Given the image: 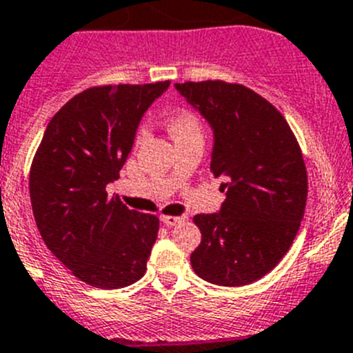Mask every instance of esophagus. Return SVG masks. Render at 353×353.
I'll use <instances>...</instances> for the list:
<instances>
[{"instance_id":"esophagus-1","label":"esophagus","mask_w":353,"mask_h":353,"mask_svg":"<svg viewBox=\"0 0 353 353\" xmlns=\"http://www.w3.org/2000/svg\"><path fill=\"white\" fill-rule=\"evenodd\" d=\"M188 220V216H161V223L163 225H170V227H176V225L184 223V221Z\"/></svg>"}]
</instances>
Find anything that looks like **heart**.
I'll return each instance as SVG.
<instances>
[{
	"mask_svg": "<svg viewBox=\"0 0 353 353\" xmlns=\"http://www.w3.org/2000/svg\"><path fill=\"white\" fill-rule=\"evenodd\" d=\"M167 130L174 142L184 141V139H202V125L199 117L190 110H177L167 119ZM144 133H139V139H142Z\"/></svg>",
	"mask_w": 353,
	"mask_h": 353,
	"instance_id": "b5f03b06",
	"label": "heart"
}]
</instances>
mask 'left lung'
Masks as SVG:
<instances>
[{
  "label": "left lung",
  "mask_w": 353,
  "mask_h": 353,
  "mask_svg": "<svg viewBox=\"0 0 353 353\" xmlns=\"http://www.w3.org/2000/svg\"><path fill=\"white\" fill-rule=\"evenodd\" d=\"M212 128L211 172L223 177L220 212L196 214L202 241L192 268L221 287L253 283L294 243L307 199L303 153L287 119L246 85L223 81L176 84Z\"/></svg>",
  "instance_id": "left-lung-1"
}]
</instances>
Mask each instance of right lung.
I'll use <instances>...</instances> for the list:
<instances>
[{
	"label": "right lung",
	"instance_id": "right-lung-1",
	"mask_svg": "<svg viewBox=\"0 0 353 353\" xmlns=\"http://www.w3.org/2000/svg\"><path fill=\"white\" fill-rule=\"evenodd\" d=\"M170 85H98L54 114L30 172L34 221L43 243L81 281L123 288L145 272L160 220L132 211L107 184L119 177L139 123Z\"/></svg>",
	"mask_w": 353,
	"mask_h": 353
}]
</instances>
